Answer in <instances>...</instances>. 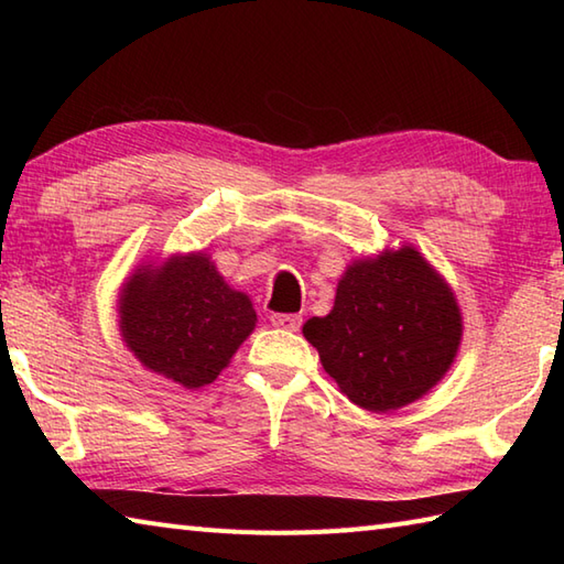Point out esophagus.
Instances as JSON below:
<instances>
[{
  "label": "esophagus",
  "mask_w": 564,
  "mask_h": 564,
  "mask_svg": "<svg viewBox=\"0 0 564 564\" xmlns=\"http://www.w3.org/2000/svg\"><path fill=\"white\" fill-rule=\"evenodd\" d=\"M271 325L279 329H289V332H297L303 325L301 315H289V313H273L271 315Z\"/></svg>",
  "instance_id": "34e87169"
}]
</instances>
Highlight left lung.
<instances>
[{
    "mask_svg": "<svg viewBox=\"0 0 564 564\" xmlns=\"http://www.w3.org/2000/svg\"><path fill=\"white\" fill-rule=\"evenodd\" d=\"M354 404L392 412L422 398L458 354L463 322L451 289L412 247L356 261L327 317L303 327Z\"/></svg>",
    "mask_w": 564,
    "mask_h": 564,
    "instance_id": "1",
    "label": "left lung"
}]
</instances>
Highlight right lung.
Masks as SVG:
<instances>
[{"label": "right lung", "mask_w": 564, "mask_h": 564, "mask_svg": "<svg viewBox=\"0 0 564 564\" xmlns=\"http://www.w3.org/2000/svg\"><path fill=\"white\" fill-rule=\"evenodd\" d=\"M257 313L206 254L138 269L121 293V332L142 366L184 388H203L230 364Z\"/></svg>", "instance_id": "add662e5"}]
</instances>
